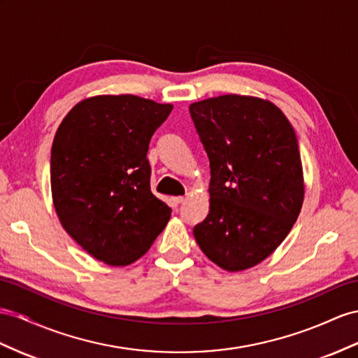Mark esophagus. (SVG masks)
Segmentation results:
<instances>
[{"instance_id":"esophagus-1","label":"esophagus","mask_w":358,"mask_h":358,"mask_svg":"<svg viewBox=\"0 0 358 358\" xmlns=\"http://www.w3.org/2000/svg\"><path fill=\"white\" fill-rule=\"evenodd\" d=\"M185 199H186L185 196H176V198H172V204L177 207V206H180L181 203H185Z\"/></svg>"}]
</instances>
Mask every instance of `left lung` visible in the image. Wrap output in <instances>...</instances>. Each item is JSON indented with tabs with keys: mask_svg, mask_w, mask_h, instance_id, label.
Here are the masks:
<instances>
[{
	"mask_svg": "<svg viewBox=\"0 0 358 358\" xmlns=\"http://www.w3.org/2000/svg\"><path fill=\"white\" fill-rule=\"evenodd\" d=\"M210 162V212L194 236L228 272L250 269L278 248L304 201L298 139L269 99L221 95L189 106Z\"/></svg>",
	"mask_w": 358,
	"mask_h": 358,
	"instance_id": "1",
	"label": "left lung"
}]
</instances>
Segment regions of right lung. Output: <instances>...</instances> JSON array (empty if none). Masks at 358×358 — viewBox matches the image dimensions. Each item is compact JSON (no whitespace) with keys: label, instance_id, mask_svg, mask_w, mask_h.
Listing matches in <instances>:
<instances>
[{"label":"right lung","instance_id":"obj_1","mask_svg":"<svg viewBox=\"0 0 358 358\" xmlns=\"http://www.w3.org/2000/svg\"><path fill=\"white\" fill-rule=\"evenodd\" d=\"M173 108L136 95L81 99L51 148V194L65 231L92 257L127 266L151 248L171 208L151 192L146 159Z\"/></svg>","mask_w":358,"mask_h":358}]
</instances>
